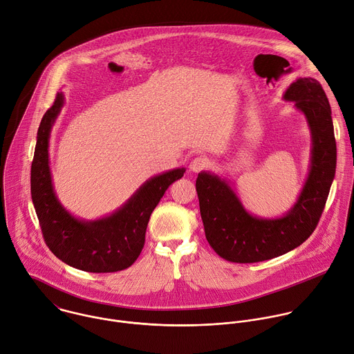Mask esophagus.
I'll use <instances>...</instances> for the list:
<instances>
[{
  "mask_svg": "<svg viewBox=\"0 0 354 354\" xmlns=\"http://www.w3.org/2000/svg\"><path fill=\"white\" fill-rule=\"evenodd\" d=\"M211 165V161L204 157V156H200V157H196L194 160H192L190 162V171L192 172H200L203 169H207L208 167Z\"/></svg>",
  "mask_w": 354,
  "mask_h": 354,
  "instance_id": "obj_1",
  "label": "esophagus"
}]
</instances>
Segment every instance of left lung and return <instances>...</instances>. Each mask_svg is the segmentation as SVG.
I'll return each mask as SVG.
<instances>
[{
	"label": "left lung",
	"mask_w": 354,
	"mask_h": 354,
	"mask_svg": "<svg viewBox=\"0 0 354 354\" xmlns=\"http://www.w3.org/2000/svg\"><path fill=\"white\" fill-rule=\"evenodd\" d=\"M304 113L311 133L307 180L293 207L278 218L252 215L230 185L211 172H200L196 190L205 238L214 252L232 263H259L282 256L317 227L336 171V142L332 111L318 80L299 77L285 91Z\"/></svg>",
	"instance_id": "left-lung-1"
}]
</instances>
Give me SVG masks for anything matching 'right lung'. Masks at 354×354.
<instances>
[{
  "mask_svg": "<svg viewBox=\"0 0 354 354\" xmlns=\"http://www.w3.org/2000/svg\"><path fill=\"white\" fill-rule=\"evenodd\" d=\"M64 102V93H58L53 106L44 113L32 162V200L46 245L73 268L97 274L122 271L140 256L151 212L169 185L180 179L186 169L176 168L150 178L125 204L106 216L94 221L73 216L55 194L48 158L51 129Z\"/></svg>",
  "mask_w": 354,
  "mask_h": 354,
  "instance_id": "right-lung-1",
  "label": "right lung"
}]
</instances>
